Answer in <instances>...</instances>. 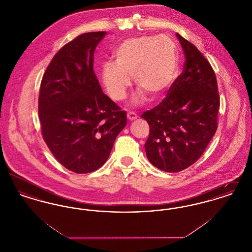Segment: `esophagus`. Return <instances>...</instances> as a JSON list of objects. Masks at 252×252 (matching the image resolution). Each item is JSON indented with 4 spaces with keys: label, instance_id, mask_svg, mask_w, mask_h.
<instances>
[{
    "label": "esophagus",
    "instance_id": "esophagus-1",
    "mask_svg": "<svg viewBox=\"0 0 252 252\" xmlns=\"http://www.w3.org/2000/svg\"><path fill=\"white\" fill-rule=\"evenodd\" d=\"M138 118V115L135 113V112H133V111H129V112H127V119L129 121H134L136 120Z\"/></svg>",
    "mask_w": 252,
    "mask_h": 252
}]
</instances>
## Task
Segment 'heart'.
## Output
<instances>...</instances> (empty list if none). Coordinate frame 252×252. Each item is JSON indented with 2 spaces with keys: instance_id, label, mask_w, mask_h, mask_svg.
Instances as JSON below:
<instances>
[{
  "instance_id": "obj_1",
  "label": "heart",
  "mask_w": 252,
  "mask_h": 252,
  "mask_svg": "<svg viewBox=\"0 0 252 252\" xmlns=\"http://www.w3.org/2000/svg\"><path fill=\"white\" fill-rule=\"evenodd\" d=\"M115 61H106L101 67V80L108 96L121 101L131 84L152 97L161 95L174 83L178 73V52L170 36H143L127 38L114 51ZM139 92L133 99L135 105L144 102Z\"/></svg>"
}]
</instances>
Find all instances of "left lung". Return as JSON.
<instances>
[{
	"label": "left lung",
	"instance_id": "left-lung-1",
	"mask_svg": "<svg viewBox=\"0 0 252 252\" xmlns=\"http://www.w3.org/2000/svg\"><path fill=\"white\" fill-rule=\"evenodd\" d=\"M185 63L155 108L144 111L150 132L144 144L157 168L180 172L194 163L216 134L220 106L216 73L200 51L180 34Z\"/></svg>",
	"mask_w": 252,
	"mask_h": 252
}]
</instances>
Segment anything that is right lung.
<instances>
[{"mask_svg":"<svg viewBox=\"0 0 252 252\" xmlns=\"http://www.w3.org/2000/svg\"><path fill=\"white\" fill-rule=\"evenodd\" d=\"M105 35L84 33L65 44L40 83L42 138L60 163L76 174L101 167L126 125V112L104 94L94 71V51Z\"/></svg>","mask_w":252,"mask_h":252,"instance_id":"obj_1","label":"right lung"}]
</instances>
